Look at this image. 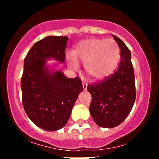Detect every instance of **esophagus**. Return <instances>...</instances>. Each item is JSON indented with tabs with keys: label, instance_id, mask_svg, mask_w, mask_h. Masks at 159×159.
<instances>
[{
	"label": "esophagus",
	"instance_id": "esophagus-1",
	"mask_svg": "<svg viewBox=\"0 0 159 159\" xmlns=\"http://www.w3.org/2000/svg\"><path fill=\"white\" fill-rule=\"evenodd\" d=\"M82 85H83V89H84V90H87V84L85 83V82H83V84H82Z\"/></svg>",
	"mask_w": 159,
	"mask_h": 159
}]
</instances>
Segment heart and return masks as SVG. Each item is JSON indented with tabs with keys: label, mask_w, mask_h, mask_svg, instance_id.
I'll list each match as a JSON object with an SVG mask.
<instances>
[{
	"label": "heart",
	"mask_w": 159,
	"mask_h": 159,
	"mask_svg": "<svg viewBox=\"0 0 159 159\" xmlns=\"http://www.w3.org/2000/svg\"><path fill=\"white\" fill-rule=\"evenodd\" d=\"M120 48L112 39L90 38L80 42L67 62L70 68H78V63L84 64L87 76L93 81H100L109 76L117 67Z\"/></svg>",
	"instance_id": "1"
}]
</instances>
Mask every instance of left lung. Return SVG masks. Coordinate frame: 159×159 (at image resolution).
Here are the masks:
<instances>
[{"label":"left lung","mask_w":159,"mask_h":159,"mask_svg":"<svg viewBox=\"0 0 159 159\" xmlns=\"http://www.w3.org/2000/svg\"><path fill=\"white\" fill-rule=\"evenodd\" d=\"M113 38L120 48L119 68L105 81L87 87L92 96L91 116L98 126L108 129L123 123L132 111L136 97L131 52L120 38L114 35Z\"/></svg>","instance_id":"obj_1"}]
</instances>
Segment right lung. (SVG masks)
Here are the masks:
<instances>
[{"instance_id":"1","label":"right lung","mask_w":159,"mask_h":159,"mask_svg":"<svg viewBox=\"0 0 159 159\" xmlns=\"http://www.w3.org/2000/svg\"><path fill=\"white\" fill-rule=\"evenodd\" d=\"M67 41V36H46L33 45L24 61V109L33 123L48 132L65 126L83 91L79 78H68L57 69L59 63H48L51 59L64 63Z\"/></svg>"}]
</instances>
